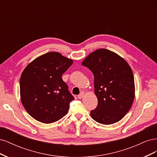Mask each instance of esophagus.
<instances>
[{
	"instance_id": "obj_1",
	"label": "esophagus",
	"mask_w": 157,
	"mask_h": 157,
	"mask_svg": "<svg viewBox=\"0 0 157 157\" xmlns=\"http://www.w3.org/2000/svg\"><path fill=\"white\" fill-rule=\"evenodd\" d=\"M84 92H82L80 93V94L78 95V99L82 98L83 96H84Z\"/></svg>"
}]
</instances>
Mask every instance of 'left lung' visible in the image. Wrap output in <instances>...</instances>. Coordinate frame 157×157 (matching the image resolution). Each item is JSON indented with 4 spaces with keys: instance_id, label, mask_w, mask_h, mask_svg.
Masks as SVG:
<instances>
[{
    "instance_id": "1",
    "label": "left lung",
    "mask_w": 157,
    "mask_h": 157,
    "mask_svg": "<svg viewBox=\"0 0 157 157\" xmlns=\"http://www.w3.org/2000/svg\"><path fill=\"white\" fill-rule=\"evenodd\" d=\"M94 76L97 107L90 116L103 124L121 121L129 111L135 97L134 78L130 66L119 55L101 48L90 53L82 62Z\"/></svg>"
}]
</instances>
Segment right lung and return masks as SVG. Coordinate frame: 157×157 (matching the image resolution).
Returning <instances> with one entry per match:
<instances>
[{"instance_id": "right-lung-1", "label": "right lung", "mask_w": 157, "mask_h": 157, "mask_svg": "<svg viewBox=\"0 0 157 157\" xmlns=\"http://www.w3.org/2000/svg\"><path fill=\"white\" fill-rule=\"evenodd\" d=\"M57 52L40 56L27 65L20 78V99L27 112L45 124L59 121L68 113L74 98L62 79L73 64Z\"/></svg>"}]
</instances>
